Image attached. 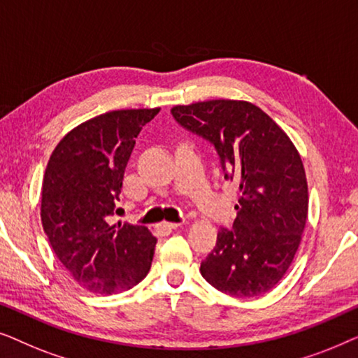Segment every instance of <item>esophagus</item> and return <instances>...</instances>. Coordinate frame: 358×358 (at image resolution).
<instances>
[{"instance_id": "obj_1", "label": "esophagus", "mask_w": 358, "mask_h": 358, "mask_svg": "<svg viewBox=\"0 0 358 358\" xmlns=\"http://www.w3.org/2000/svg\"><path fill=\"white\" fill-rule=\"evenodd\" d=\"M179 228V223H169V222H163V223H159L158 224V229L161 233H171L173 231V229H178Z\"/></svg>"}]
</instances>
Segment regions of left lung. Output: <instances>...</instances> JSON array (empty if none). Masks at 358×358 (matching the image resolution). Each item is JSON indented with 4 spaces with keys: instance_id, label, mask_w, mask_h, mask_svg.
I'll return each instance as SVG.
<instances>
[{
    "instance_id": "left-lung-1",
    "label": "left lung",
    "mask_w": 358,
    "mask_h": 358,
    "mask_svg": "<svg viewBox=\"0 0 358 358\" xmlns=\"http://www.w3.org/2000/svg\"><path fill=\"white\" fill-rule=\"evenodd\" d=\"M184 129L215 146L224 178L239 185L233 229L200 264L210 285L231 296H259L282 280L308 218V182L288 135L248 101L213 99L174 106Z\"/></svg>"
}]
</instances>
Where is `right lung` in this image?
Instances as JSON below:
<instances>
[{
    "label": "right lung",
    "instance_id": "right-lung-1",
    "mask_svg": "<svg viewBox=\"0 0 358 358\" xmlns=\"http://www.w3.org/2000/svg\"><path fill=\"white\" fill-rule=\"evenodd\" d=\"M155 109L110 110L63 136L42 180L41 218L50 246L83 288L114 295L150 272L156 238L140 224H109L124 173Z\"/></svg>",
    "mask_w": 358,
    "mask_h": 358
}]
</instances>
